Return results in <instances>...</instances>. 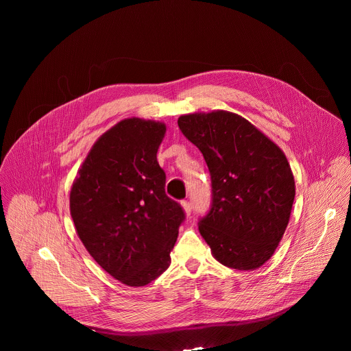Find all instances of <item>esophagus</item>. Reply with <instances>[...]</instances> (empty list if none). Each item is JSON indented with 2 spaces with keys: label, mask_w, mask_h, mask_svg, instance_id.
Returning a JSON list of instances; mask_svg holds the SVG:
<instances>
[{
  "label": "esophagus",
  "mask_w": 351,
  "mask_h": 351,
  "mask_svg": "<svg viewBox=\"0 0 351 351\" xmlns=\"http://www.w3.org/2000/svg\"><path fill=\"white\" fill-rule=\"evenodd\" d=\"M180 205H182V208H183V210H185L186 215H191V212H192V204H191V202L183 200Z\"/></svg>",
  "instance_id": "obj_1"
}]
</instances>
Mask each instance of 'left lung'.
Here are the masks:
<instances>
[{
    "label": "left lung",
    "mask_w": 351,
    "mask_h": 351,
    "mask_svg": "<svg viewBox=\"0 0 351 351\" xmlns=\"http://www.w3.org/2000/svg\"><path fill=\"white\" fill-rule=\"evenodd\" d=\"M178 125L210 172L212 206L199 220L202 237L219 263L236 270L261 267L282 241L296 195L286 155L228 110L182 115Z\"/></svg>",
    "instance_id": "obj_1"
}]
</instances>
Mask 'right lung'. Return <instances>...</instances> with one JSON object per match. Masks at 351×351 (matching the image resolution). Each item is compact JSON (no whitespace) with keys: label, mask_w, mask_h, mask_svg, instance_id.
Masks as SVG:
<instances>
[{"label":"right lung","mask_w":351,"mask_h":351,"mask_svg":"<svg viewBox=\"0 0 351 351\" xmlns=\"http://www.w3.org/2000/svg\"><path fill=\"white\" fill-rule=\"evenodd\" d=\"M166 126L128 118L90 147L73 180L69 210L88 253L112 278L132 287L169 267L185 212L165 193L156 154Z\"/></svg>","instance_id":"add662e5"}]
</instances>
